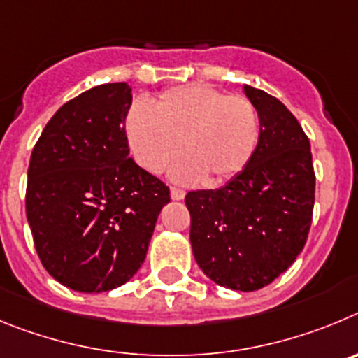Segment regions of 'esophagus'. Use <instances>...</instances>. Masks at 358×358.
<instances>
[{
    "label": "esophagus",
    "mask_w": 358,
    "mask_h": 358,
    "mask_svg": "<svg viewBox=\"0 0 358 358\" xmlns=\"http://www.w3.org/2000/svg\"><path fill=\"white\" fill-rule=\"evenodd\" d=\"M171 198L180 201V199L185 198V191H183V189H178V187H171Z\"/></svg>",
    "instance_id": "1"
}]
</instances>
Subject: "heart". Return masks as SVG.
<instances>
[{
	"label": "heart",
	"mask_w": 358,
	"mask_h": 358,
	"mask_svg": "<svg viewBox=\"0 0 358 358\" xmlns=\"http://www.w3.org/2000/svg\"><path fill=\"white\" fill-rule=\"evenodd\" d=\"M131 155L150 173L173 169L176 180L227 182L244 171L260 139L255 105L241 94H224L210 85L171 87L151 107L137 103L124 121Z\"/></svg>",
	"instance_id": "obj_1"
}]
</instances>
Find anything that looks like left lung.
<instances>
[{"mask_svg": "<svg viewBox=\"0 0 358 358\" xmlns=\"http://www.w3.org/2000/svg\"><path fill=\"white\" fill-rule=\"evenodd\" d=\"M260 139L244 171L215 191H191L192 253L212 282L259 291L278 278L307 243L315 175L308 137L280 99L244 85Z\"/></svg>", "mask_w": 358, "mask_h": 358, "instance_id": "left-lung-1", "label": "left lung"}]
</instances>
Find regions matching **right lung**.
Segmentation results:
<instances>
[{"mask_svg":"<svg viewBox=\"0 0 358 358\" xmlns=\"http://www.w3.org/2000/svg\"><path fill=\"white\" fill-rule=\"evenodd\" d=\"M128 83H105L55 112L31 151L27 217L46 271L78 292L127 283L146 259L169 187L130 159Z\"/></svg>","mask_w":358,"mask_h":358,"instance_id":"obj_1","label":"right lung"}]
</instances>
